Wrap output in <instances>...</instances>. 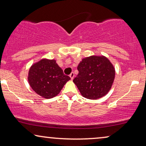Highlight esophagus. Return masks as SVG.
Returning <instances> with one entry per match:
<instances>
[{
	"instance_id": "1",
	"label": "esophagus",
	"mask_w": 146,
	"mask_h": 146,
	"mask_svg": "<svg viewBox=\"0 0 146 146\" xmlns=\"http://www.w3.org/2000/svg\"><path fill=\"white\" fill-rule=\"evenodd\" d=\"M70 77L71 80L74 79V72H72L70 74Z\"/></svg>"
}]
</instances>
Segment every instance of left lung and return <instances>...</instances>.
Instances as JSON below:
<instances>
[{
  "label": "left lung",
  "instance_id": "obj_1",
  "mask_svg": "<svg viewBox=\"0 0 146 146\" xmlns=\"http://www.w3.org/2000/svg\"><path fill=\"white\" fill-rule=\"evenodd\" d=\"M78 74L73 80L83 97L98 100L108 93L115 78V68L104 56H90L78 66Z\"/></svg>",
  "mask_w": 146,
  "mask_h": 146
}]
</instances>
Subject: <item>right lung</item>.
Returning a JSON list of instances; mask_svg holds the SVG:
<instances>
[{
  "label": "right lung",
  "mask_w": 146,
  "mask_h": 146,
  "mask_svg": "<svg viewBox=\"0 0 146 146\" xmlns=\"http://www.w3.org/2000/svg\"><path fill=\"white\" fill-rule=\"evenodd\" d=\"M70 78L64 74L63 70L55 60L42 58L30 68L28 81L37 94L46 99L55 97L60 92Z\"/></svg>",
  "instance_id": "right-lung-1"
}]
</instances>
